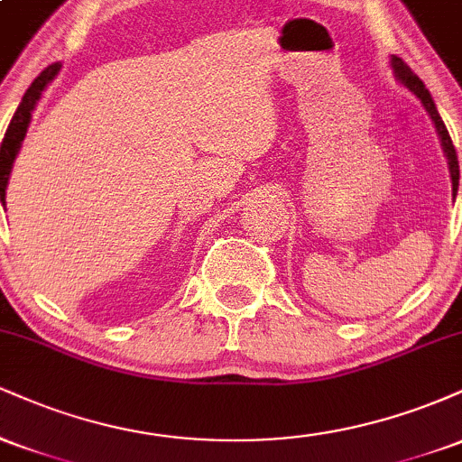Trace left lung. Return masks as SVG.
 I'll use <instances>...</instances> for the list:
<instances>
[{"instance_id": "obj_1", "label": "left lung", "mask_w": 462, "mask_h": 462, "mask_svg": "<svg viewBox=\"0 0 462 462\" xmlns=\"http://www.w3.org/2000/svg\"><path fill=\"white\" fill-rule=\"evenodd\" d=\"M391 62H393V69H395V78L400 79L402 84H404V87L408 88V91H411V93H415L417 97L421 99L423 108L428 110V115L432 116L434 125H437V132H439V136H441V143H443L445 156H448V161H449V171H452L454 198H456V190H458V178H460V171H458V156H456V147H454L452 139H449V132H448V128H445V124H443L441 115H439L437 106H434V102H432V95L428 93L426 84H423L421 79H419V78L415 76V73L411 71V67H408L406 62L402 60V58L393 56V60H391Z\"/></svg>"}]
</instances>
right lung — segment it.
I'll return each mask as SVG.
<instances>
[{"label": "right lung", "instance_id": "obj_1", "mask_svg": "<svg viewBox=\"0 0 462 462\" xmlns=\"http://www.w3.org/2000/svg\"><path fill=\"white\" fill-rule=\"evenodd\" d=\"M58 71H60V65H58V62L45 67L43 71L34 78V82L30 84V88L25 91L23 99H21L17 113H14L13 119H10L8 130H6V134H4V141L0 145V201H2V206H6L8 178H10V171H13L14 158H17V153H19L21 141L25 139V132H28L32 110H34L41 93H43L47 84L56 78Z\"/></svg>", "mask_w": 462, "mask_h": 462}]
</instances>
